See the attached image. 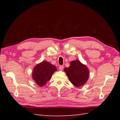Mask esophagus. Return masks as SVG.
Wrapping results in <instances>:
<instances>
[{
  "label": "esophagus",
  "mask_w": 120,
  "mask_h": 120,
  "mask_svg": "<svg viewBox=\"0 0 120 120\" xmlns=\"http://www.w3.org/2000/svg\"><path fill=\"white\" fill-rule=\"evenodd\" d=\"M64 67L63 66H60L59 67V70L60 71H63L64 70Z\"/></svg>",
  "instance_id": "obj_1"
}]
</instances>
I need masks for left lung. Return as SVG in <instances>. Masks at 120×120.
Returning <instances> with one entry per match:
<instances>
[{
    "label": "left lung",
    "instance_id": "1",
    "mask_svg": "<svg viewBox=\"0 0 120 120\" xmlns=\"http://www.w3.org/2000/svg\"><path fill=\"white\" fill-rule=\"evenodd\" d=\"M64 71L66 72L72 85L77 87L85 85L90 75L88 67L78 60L71 61L70 66L68 68H65Z\"/></svg>",
    "mask_w": 120,
    "mask_h": 120
}]
</instances>
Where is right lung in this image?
Returning <instances> with one entry per match:
<instances>
[{"label": "right lung", "instance_id": "add662e5", "mask_svg": "<svg viewBox=\"0 0 120 120\" xmlns=\"http://www.w3.org/2000/svg\"><path fill=\"white\" fill-rule=\"evenodd\" d=\"M56 70L55 66L45 60L43 61L34 67L32 72V79L39 86H43L50 80Z\"/></svg>", "mask_w": 120, "mask_h": 120}]
</instances>
